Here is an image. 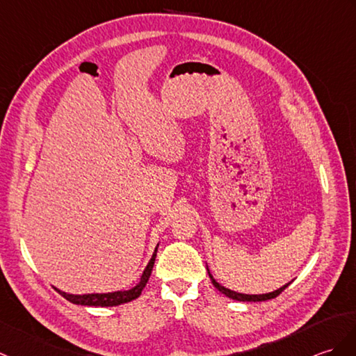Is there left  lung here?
Returning <instances> with one entry per match:
<instances>
[{"label":"left lung","instance_id":"8db88e82","mask_svg":"<svg viewBox=\"0 0 356 356\" xmlns=\"http://www.w3.org/2000/svg\"><path fill=\"white\" fill-rule=\"evenodd\" d=\"M208 275H209V277H211V280H212V284H213V286L217 288V290L220 291V293H222L225 296H227L229 299H234V300H239V302H264V300H270V299H275V297H277L280 293H282L285 288L290 285L291 282H288L286 285H284V286H280L279 290H276V291H271V293H267V294H243V293H236V291H232V290H229V288H226V286H222V285H220L216 279L212 277V275H211V271H209V268H208Z\"/></svg>","mask_w":356,"mask_h":356}]
</instances>
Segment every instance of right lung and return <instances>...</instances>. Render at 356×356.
Returning a JSON list of instances; mask_svg holds the SVG:
<instances>
[{"instance_id": "add662e5", "label": "right lung", "mask_w": 356, "mask_h": 356, "mask_svg": "<svg viewBox=\"0 0 356 356\" xmlns=\"http://www.w3.org/2000/svg\"><path fill=\"white\" fill-rule=\"evenodd\" d=\"M156 252H158V247L154 249L152 259L147 264V267L143 273V276H140V280L136 284V286L130 288V290H127V291H113V293H100V294L98 293L97 294H68V293L57 290V288L56 290L59 291V294L63 296L68 302H71L74 305H83V307H118V305L131 302V300L138 299L140 293H143L144 286L148 282V277H150L153 266H154Z\"/></svg>"}]
</instances>
